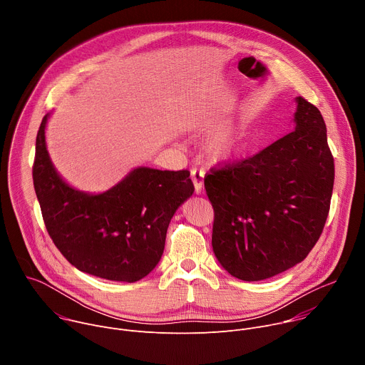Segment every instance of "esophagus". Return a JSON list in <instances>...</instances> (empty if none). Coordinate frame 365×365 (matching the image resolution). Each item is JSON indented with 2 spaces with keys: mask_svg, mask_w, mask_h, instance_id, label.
I'll list each match as a JSON object with an SVG mask.
<instances>
[{
  "mask_svg": "<svg viewBox=\"0 0 365 365\" xmlns=\"http://www.w3.org/2000/svg\"><path fill=\"white\" fill-rule=\"evenodd\" d=\"M203 178H205V172H203V170H196V169H193L192 173H190V179H192V182H193L195 193H196V195L202 193V190H203Z\"/></svg>",
  "mask_w": 365,
  "mask_h": 365,
  "instance_id": "34e87169",
  "label": "esophagus"
}]
</instances>
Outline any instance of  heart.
Instances as JSON below:
<instances>
[{"mask_svg":"<svg viewBox=\"0 0 365 365\" xmlns=\"http://www.w3.org/2000/svg\"><path fill=\"white\" fill-rule=\"evenodd\" d=\"M248 127L242 123L228 124L206 138L203 153L214 165H224L240 158L247 145Z\"/></svg>","mask_w":365,"mask_h":365,"instance_id":"heart-1","label":"heart"}]
</instances>
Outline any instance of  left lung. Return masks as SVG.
<instances>
[{"instance_id": "1", "label": "left lung", "mask_w": 365, "mask_h": 365, "mask_svg": "<svg viewBox=\"0 0 365 365\" xmlns=\"http://www.w3.org/2000/svg\"><path fill=\"white\" fill-rule=\"evenodd\" d=\"M294 130L263 151L205 176L215 220L212 248L234 277L258 282L306 258L319 240L334 189L321 111L297 96Z\"/></svg>"}]
</instances>
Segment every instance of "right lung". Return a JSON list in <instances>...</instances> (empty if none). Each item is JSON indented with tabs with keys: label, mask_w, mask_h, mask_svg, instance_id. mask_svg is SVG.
<instances>
[{
	"label": "right lung",
	"mask_w": 365,
	"mask_h": 365,
	"mask_svg": "<svg viewBox=\"0 0 365 365\" xmlns=\"http://www.w3.org/2000/svg\"><path fill=\"white\" fill-rule=\"evenodd\" d=\"M48 117L36 138L33 182L50 238L83 273L113 282L141 280L159 264L170 220L195 190L190 173L141 166L106 192L79 190L51 163Z\"/></svg>",
	"instance_id": "add662e5"
}]
</instances>
